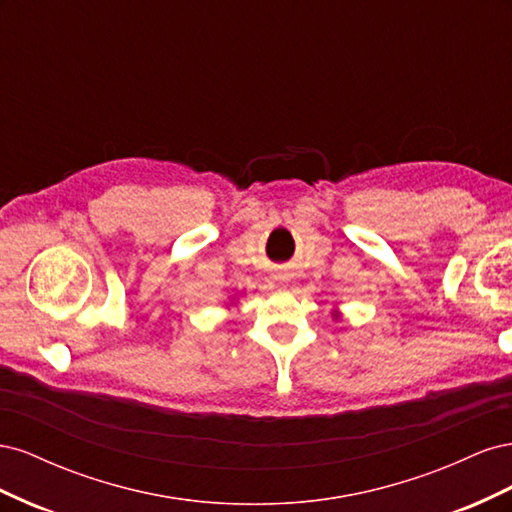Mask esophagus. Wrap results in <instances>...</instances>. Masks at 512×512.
Instances as JSON below:
<instances>
[{"mask_svg": "<svg viewBox=\"0 0 512 512\" xmlns=\"http://www.w3.org/2000/svg\"><path fill=\"white\" fill-rule=\"evenodd\" d=\"M280 280H286V275H280Z\"/></svg>", "mask_w": 512, "mask_h": 512, "instance_id": "esophagus-1", "label": "esophagus"}]
</instances>
